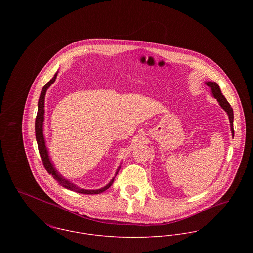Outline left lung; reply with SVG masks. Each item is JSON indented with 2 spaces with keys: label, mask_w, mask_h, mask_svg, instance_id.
Returning a JSON list of instances; mask_svg holds the SVG:
<instances>
[{
  "label": "left lung",
  "mask_w": 253,
  "mask_h": 253,
  "mask_svg": "<svg viewBox=\"0 0 253 253\" xmlns=\"http://www.w3.org/2000/svg\"><path fill=\"white\" fill-rule=\"evenodd\" d=\"M208 86L211 87V92H212V95L214 96V98H216L217 101L219 102L220 106L222 108L224 109L228 116H229V120H230V124H231V130H232V134L234 136V125H233V122H234V113H233V109L231 107V105L229 104V102L227 101V99L224 97V95L222 94L221 90H220V87L219 85L217 84L216 83H213V82H208L206 83Z\"/></svg>",
  "instance_id": "obj_1"
}]
</instances>
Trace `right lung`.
Masks as SVG:
<instances>
[{"mask_svg": "<svg viewBox=\"0 0 253 253\" xmlns=\"http://www.w3.org/2000/svg\"><path fill=\"white\" fill-rule=\"evenodd\" d=\"M56 76H57V73L54 75V77L49 81L47 82L44 86L42 87V91H41V95H40V98H39V102H38V113H37L36 121H35V133H36V139L37 143H38V149H39V153H40V156H41V159H42V165L44 167V169H46V171L52 175V177L55 179V180L58 182L59 185H61L62 187L66 188V189H69L71 191L74 192H77V193H81V194H86V195H95V194H100L104 191H106L108 189L109 187L113 184L114 179L113 178L112 180L110 181V183L107 184L105 187L101 188V189H98V190H84V189H81L79 187H77L76 185H74L73 183H70V181L66 180L64 179L61 175L58 174V172L55 170V169L53 168L51 162L49 161V158H48V154H47V150H46V147L44 144V138H43V133H42V122H43V114H44V96H45V92H46V89L51 85V84L55 81L56 79ZM118 169V171H119ZM118 171L116 174H118Z\"/></svg>", "mask_w": 253, "mask_h": 253, "instance_id": "add662e5", "label": "right lung"}]
</instances>
